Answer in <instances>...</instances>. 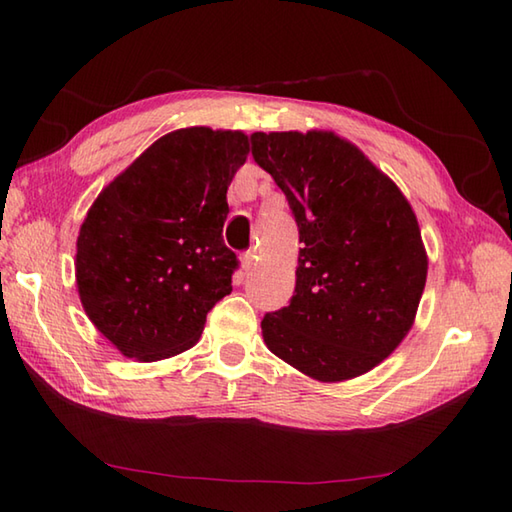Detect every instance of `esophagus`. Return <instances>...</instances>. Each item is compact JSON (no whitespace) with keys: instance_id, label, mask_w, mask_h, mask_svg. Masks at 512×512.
I'll use <instances>...</instances> for the list:
<instances>
[{"instance_id":"obj_1","label":"esophagus","mask_w":512,"mask_h":512,"mask_svg":"<svg viewBox=\"0 0 512 512\" xmlns=\"http://www.w3.org/2000/svg\"><path fill=\"white\" fill-rule=\"evenodd\" d=\"M255 259H257V255L250 253V250H248V253H244L242 257H239V262H242V270H246V273H248V270L255 266Z\"/></svg>"}]
</instances>
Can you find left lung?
I'll list each match as a JSON object with an SVG mask.
<instances>
[{"label": "left lung", "mask_w": 512, "mask_h": 512, "mask_svg": "<svg viewBox=\"0 0 512 512\" xmlns=\"http://www.w3.org/2000/svg\"><path fill=\"white\" fill-rule=\"evenodd\" d=\"M253 158L299 226L290 306L262 321L270 352L319 383L367 374L416 321L429 257L405 193L350 140L255 132Z\"/></svg>", "instance_id": "1"}]
</instances>
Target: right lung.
<instances>
[{
  "mask_svg": "<svg viewBox=\"0 0 512 512\" xmlns=\"http://www.w3.org/2000/svg\"><path fill=\"white\" fill-rule=\"evenodd\" d=\"M248 151L239 129H176L96 195L76 237V290L123 356L151 363L187 352L206 312L231 295L226 191Z\"/></svg>",
  "mask_w": 512,
  "mask_h": 512,
  "instance_id": "1",
  "label": "right lung"
}]
</instances>
